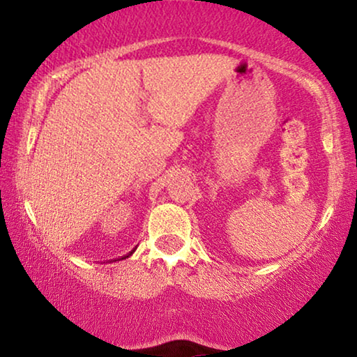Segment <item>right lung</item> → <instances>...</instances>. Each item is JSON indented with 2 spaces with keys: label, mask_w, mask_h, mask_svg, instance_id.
<instances>
[{
  "label": "right lung",
  "mask_w": 357,
  "mask_h": 357,
  "mask_svg": "<svg viewBox=\"0 0 357 357\" xmlns=\"http://www.w3.org/2000/svg\"><path fill=\"white\" fill-rule=\"evenodd\" d=\"M132 253H134V250H132V252H130V253H129V255H126V257H124V258H128V257H130V255H132Z\"/></svg>",
  "instance_id": "add662e5"
}]
</instances>
